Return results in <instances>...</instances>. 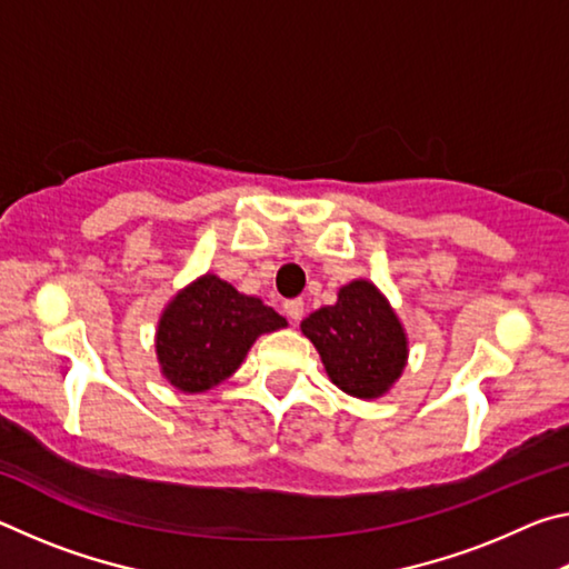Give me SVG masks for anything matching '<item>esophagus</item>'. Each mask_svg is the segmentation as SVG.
<instances>
[{"mask_svg": "<svg viewBox=\"0 0 569 569\" xmlns=\"http://www.w3.org/2000/svg\"><path fill=\"white\" fill-rule=\"evenodd\" d=\"M283 311H286V316L291 321H301V316H303V301L301 298H291V301H286L283 303Z\"/></svg>", "mask_w": 569, "mask_h": 569, "instance_id": "esophagus-1", "label": "esophagus"}]
</instances>
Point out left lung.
Masks as SVG:
<instances>
[{
	"instance_id": "8db88e82",
	"label": "left lung",
	"mask_w": 569,
	"mask_h": 569,
	"mask_svg": "<svg viewBox=\"0 0 569 569\" xmlns=\"http://www.w3.org/2000/svg\"><path fill=\"white\" fill-rule=\"evenodd\" d=\"M329 379L356 399L383 397L407 366V331L377 286L351 281L339 301L301 321Z\"/></svg>"
}]
</instances>
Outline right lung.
I'll list each match as a JSON object with an SVG mask.
<instances>
[{
  "mask_svg": "<svg viewBox=\"0 0 569 569\" xmlns=\"http://www.w3.org/2000/svg\"><path fill=\"white\" fill-rule=\"evenodd\" d=\"M286 326L261 298L206 273L166 306L156 333L160 371L172 387L200 393L218 387L243 363L261 333Z\"/></svg>",
  "mask_w": 569,
  "mask_h": 569,
  "instance_id": "add662e5",
  "label": "right lung"
}]
</instances>
